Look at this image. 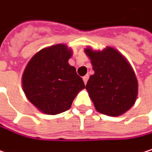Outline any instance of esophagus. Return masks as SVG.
Returning <instances> with one entry per match:
<instances>
[{
    "label": "esophagus",
    "instance_id": "1",
    "mask_svg": "<svg viewBox=\"0 0 152 152\" xmlns=\"http://www.w3.org/2000/svg\"><path fill=\"white\" fill-rule=\"evenodd\" d=\"M82 79H83V81H84V83H85V84H87V82H88V75H85V76H84Z\"/></svg>",
    "mask_w": 152,
    "mask_h": 152
}]
</instances>
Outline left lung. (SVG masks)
Wrapping results in <instances>:
<instances>
[{
    "mask_svg": "<svg viewBox=\"0 0 152 152\" xmlns=\"http://www.w3.org/2000/svg\"><path fill=\"white\" fill-rule=\"evenodd\" d=\"M95 73L86 85L97 112L117 117L128 111L137 97L138 83L126 58L116 49L86 48Z\"/></svg>",
    "mask_w": 152,
    "mask_h": 152,
    "instance_id": "obj_1",
    "label": "left lung"
}]
</instances>
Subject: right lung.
Masks as SVG:
<instances>
[{"label":"right lung","instance_id":"right-lung-1","mask_svg":"<svg viewBox=\"0 0 152 152\" xmlns=\"http://www.w3.org/2000/svg\"><path fill=\"white\" fill-rule=\"evenodd\" d=\"M72 50L56 44L39 50L23 74V88L28 100L48 115L64 113L85 84L76 69L68 64Z\"/></svg>","mask_w":152,"mask_h":152}]
</instances>
